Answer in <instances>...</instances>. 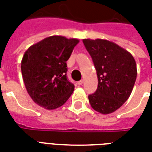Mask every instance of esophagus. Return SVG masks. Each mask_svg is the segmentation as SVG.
<instances>
[{"instance_id": "34e87169", "label": "esophagus", "mask_w": 152, "mask_h": 152, "mask_svg": "<svg viewBox=\"0 0 152 152\" xmlns=\"http://www.w3.org/2000/svg\"><path fill=\"white\" fill-rule=\"evenodd\" d=\"M83 83H84V80H79V81L77 82V84H78V86H81Z\"/></svg>"}]
</instances>
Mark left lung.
<instances>
[{"label":"left lung","instance_id":"8db88e82","mask_svg":"<svg viewBox=\"0 0 152 152\" xmlns=\"http://www.w3.org/2000/svg\"><path fill=\"white\" fill-rule=\"evenodd\" d=\"M83 43L97 71L98 89L89 95L90 105L101 114L116 111L130 96L137 78V66L129 52L102 39H84Z\"/></svg>","mask_w":152,"mask_h":152}]
</instances>
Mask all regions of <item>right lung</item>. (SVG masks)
I'll return each mask as SVG.
<instances>
[{
	"mask_svg": "<svg viewBox=\"0 0 152 152\" xmlns=\"http://www.w3.org/2000/svg\"><path fill=\"white\" fill-rule=\"evenodd\" d=\"M79 40L52 36L32 45L24 53L21 71L31 99L47 110L63 106L75 86L66 77V61Z\"/></svg>",
	"mask_w": 152,
	"mask_h": 152,
	"instance_id": "right-lung-1",
	"label": "right lung"
}]
</instances>
